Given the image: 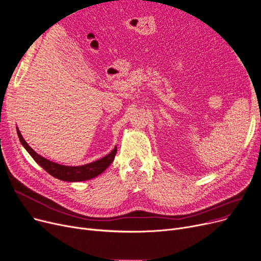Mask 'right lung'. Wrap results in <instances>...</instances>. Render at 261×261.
I'll list each match as a JSON object with an SVG mask.
<instances>
[{"label":"right lung","instance_id":"obj_1","mask_svg":"<svg viewBox=\"0 0 261 261\" xmlns=\"http://www.w3.org/2000/svg\"><path fill=\"white\" fill-rule=\"evenodd\" d=\"M17 133L22 145L26 148V150L29 152L30 156L34 158V160L40 166H42L49 175L63 181L79 182V181H85V180H89L97 177L112 164L117 154V147H115L109 155L95 162H91L81 166H65V165H61L53 161H49L47 159H45L44 157L38 155L37 152L23 139V137L20 130L18 129V127H17Z\"/></svg>","mask_w":261,"mask_h":261}]
</instances>
